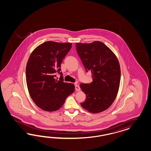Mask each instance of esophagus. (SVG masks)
Returning <instances> with one entry per match:
<instances>
[{"label":"esophagus","instance_id":"1","mask_svg":"<svg viewBox=\"0 0 151 151\" xmlns=\"http://www.w3.org/2000/svg\"><path fill=\"white\" fill-rule=\"evenodd\" d=\"M75 90L77 91H78L80 90V86H79L78 85H77V83H75Z\"/></svg>","mask_w":151,"mask_h":151}]
</instances>
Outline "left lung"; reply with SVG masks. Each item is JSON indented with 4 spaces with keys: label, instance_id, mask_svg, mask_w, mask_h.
Here are the masks:
<instances>
[{
    "label": "left lung",
    "instance_id": "obj_1",
    "mask_svg": "<svg viewBox=\"0 0 151 151\" xmlns=\"http://www.w3.org/2000/svg\"><path fill=\"white\" fill-rule=\"evenodd\" d=\"M76 51L86 71L91 72L92 82L80 84L86 95L81 103L83 109L91 113L107 110L114 102L119 91L121 70L114 52L100 41L76 43Z\"/></svg>",
    "mask_w": 151,
    "mask_h": 151
}]
</instances>
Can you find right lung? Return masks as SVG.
I'll use <instances>...</instances> for the list:
<instances>
[{
    "label": "right lung",
    "mask_w": 151,
    "mask_h": 151,
    "mask_svg": "<svg viewBox=\"0 0 151 151\" xmlns=\"http://www.w3.org/2000/svg\"><path fill=\"white\" fill-rule=\"evenodd\" d=\"M71 43L46 41L34 49L27 61L26 80L34 103L46 111H55L73 93L74 85L64 82L61 64L71 48ZM60 75L59 79L56 74Z\"/></svg>",
    "instance_id": "right-lung-1"
}]
</instances>
